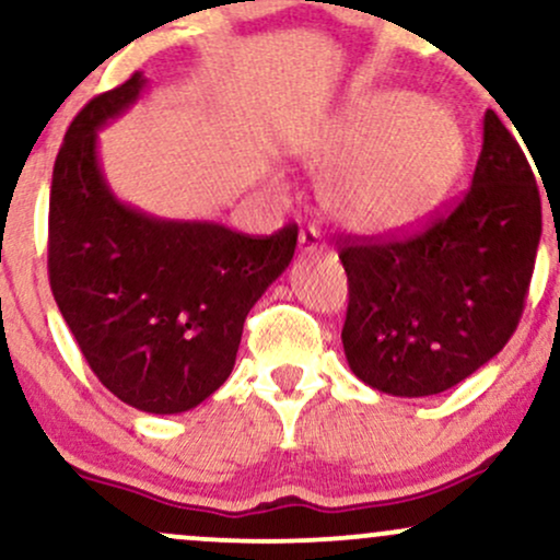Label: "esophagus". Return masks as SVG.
Instances as JSON below:
<instances>
[{
    "mask_svg": "<svg viewBox=\"0 0 560 560\" xmlns=\"http://www.w3.org/2000/svg\"><path fill=\"white\" fill-rule=\"evenodd\" d=\"M326 249V242L320 240L318 229L307 226L300 231V253L302 255H313V253H324Z\"/></svg>",
    "mask_w": 560,
    "mask_h": 560,
    "instance_id": "esophagus-1",
    "label": "esophagus"
}]
</instances>
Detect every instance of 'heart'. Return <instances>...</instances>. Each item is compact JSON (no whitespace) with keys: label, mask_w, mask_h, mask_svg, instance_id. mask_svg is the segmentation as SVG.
Masks as SVG:
<instances>
[{"label":"heart","mask_w":560,"mask_h":560,"mask_svg":"<svg viewBox=\"0 0 560 560\" xmlns=\"http://www.w3.org/2000/svg\"><path fill=\"white\" fill-rule=\"evenodd\" d=\"M313 165H330L326 208L361 234H400L436 208L464 165V133L447 110L408 92L358 96L324 137L302 147Z\"/></svg>","instance_id":"b5f03b06"}]
</instances>
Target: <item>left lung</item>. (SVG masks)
<instances>
[{
	"label": "left lung",
	"mask_w": 560,
	"mask_h": 560,
	"mask_svg": "<svg viewBox=\"0 0 560 560\" xmlns=\"http://www.w3.org/2000/svg\"><path fill=\"white\" fill-rule=\"evenodd\" d=\"M542 234L532 165L492 110L471 189L405 240H345L352 374L395 397L440 395L503 350L524 313Z\"/></svg>",
	"instance_id": "8db88e82"
}]
</instances>
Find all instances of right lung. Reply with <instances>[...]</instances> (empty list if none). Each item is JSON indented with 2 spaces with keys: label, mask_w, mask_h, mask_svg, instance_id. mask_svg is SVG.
Here are the masks:
<instances>
[{
  "label": "right lung",
  "mask_w": 560,
  "mask_h": 560,
  "mask_svg": "<svg viewBox=\"0 0 560 560\" xmlns=\"http://www.w3.org/2000/svg\"><path fill=\"white\" fill-rule=\"evenodd\" d=\"M144 86L133 73L68 128L49 195V287L96 378L131 408L171 416L226 382L244 318L292 262L298 226L247 236L120 202L100 168L96 131Z\"/></svg>",
  "instance_id": "obj_1"
}]
</instances>
